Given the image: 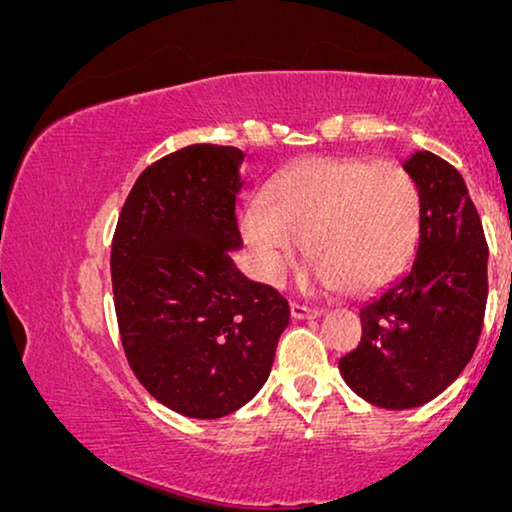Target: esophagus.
Segmentation results:
<instances>
[{"label":"esophagus","instance_id":"34e87169","mask_svg":"<svg viewBox=\"0 0 512 512\" xmlns=\"http://www.w3.org/2000/svg\"><path fill=\"white\" fill-rule=\"evenodd\" d=\"M290 313H292L294 320H318L322 315L320 308H308V306H301V304H292Z\"/></svg>","mask_w":512,"mask_h":512}]
</instances>
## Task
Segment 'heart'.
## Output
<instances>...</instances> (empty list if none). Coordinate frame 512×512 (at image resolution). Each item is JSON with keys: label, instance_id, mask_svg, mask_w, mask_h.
<instances>
[{"label": "heart", "instance_id": "obj_1", "mask_svg": "<svg viewBox=\"0 0 512 512\" xmlns=\"http://www.w3.org/2000/svg\"><path fill=\"white\" fill-rule=\"evenodd\" d=\"M422 199L394 162L308 157L280 174L250 206L241 232L262 283L283 285L304 243L320 290L373 292L406 269L420 241Z\"/></svg>", "mask_w": 512, "mask_h": 512}]
</instances>
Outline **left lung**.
I'll return each mask as SVG.
<instances>
[{"instance_id": "obj_1", "label": "left lung", "mask_w": 512, "mask_h": 512, "mask_svg": "<svg viewBox=\"0 0 512 512\" xmlns=\"http://www.w3.org/2000/svg\"><path fill=\"white\" fill-rule=\"evenodd\" d=\"M401 167L422 199L415 257L359 308L362 343L338 362L357 397L387 410L422 406L459 378L487 306L489 250L462 174L429 150Z\"/></svg>"}]
</instances>
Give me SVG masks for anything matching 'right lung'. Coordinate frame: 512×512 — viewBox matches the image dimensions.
<instances>
[{
    "label": "right lung",
    "instance_id": "right-lung-1",
    "mask_svg": "<svg viewBox=\"0 0 512 512\" xmlns=\"http://www.w3.org/2000/svg\"><path fill=\"white\" fill-rule=\"evenodd\" d=\"M246 153L197 143L139 176L113 236L111 276L127 362L185 417L215 420L269 378L290 306L236 269Z\"/></svg>",
    "mask_w": 512,
    "mask_h": 512
}]
</instances>
